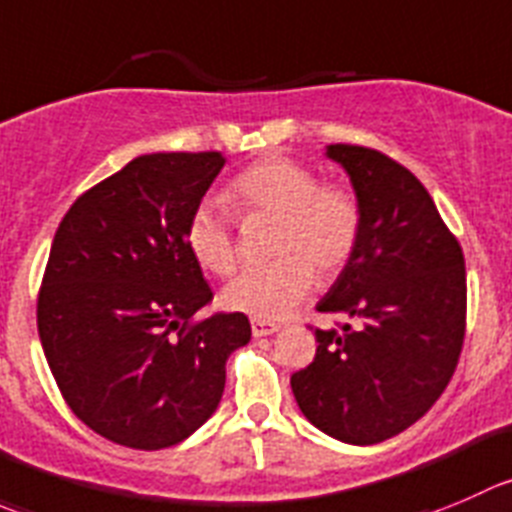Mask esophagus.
Listing matches in <instances>:
<instances>
[{
  "label": "esophagus",
  "mask_w": 512,
  "mask_h": 512,
  "mask_svg": "<svg viewBox=\"0 0 512 512\" xmlns=\"http://www.w3.org/2000/svg\"><path fill=\"white\" fill-rule=\"evenodd\" d=\"M277 330H280V325H277L275 320H260V317H252V335L255 337H267Z\"/></svg>",
  "instance_id": "34e87169"
}]
</instances>
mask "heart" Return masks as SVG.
I'll return each mask as SVG.
<instances>
[{
    "label": "heart",
    "instance_id": "heart-1",
    "mask_svg": "<svg viewBox=\"0 0 512 512\" xmlns=\"http://www.w3.org/2000/svg\"><path fill=\"white\" fill-rule=\"evenodd\" d=\"M230 200L242 215L275 217L270 265L250 267L222 292L230 310L275 320L305 300L315 270L332 277L352 260L362 232V207L355 192L327 182L290 157H267L245 167L230 182ZM187 250L212 275L237 270L235 232L230 215L217 200H202L185 227Z\"/></svg>",
    "mask_w": 512,
    "mask_h": 512
}]
</instances>
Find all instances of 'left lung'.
<instances>
[{"label":"left lung","instance_id":"left-lung-1","mask_svg":"<svg viewBox=\"0 0 512 512\" xmlns=\"http://www.w3.org/2000/svg\"><path fill=\"white\" fill-rule=\"evenodd\" d=\"M325 155L350 175L362 232L317 310L352 325L315 330V360L290 385L317 430L375 445L418 423L448 388L465 340V257L413 172L370 147Z\"/></svg>","mask_w":512,"mask_h":512}]
</instances>
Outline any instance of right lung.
I'll return each mask as SVG.
<instances>
[{
	"mask_svg": "<svg viewBox=\"0 0 512 512\" xmlns=\"http://www.w3.org/2000/svg\"><path fill=\"white\" fill-rule=\"evenodd\" d=\"M225 167L220 152H155L77 197L37 300L44 357L72 413L117 445L160 450L217 410L225 362L250 342L212 300L185 227Z\"/></svg>",
	"mask_w": 512,
	"mask_h": 512,
	"instance_id": "obj_1",
	"label": "right lung"
}]
</instances>
